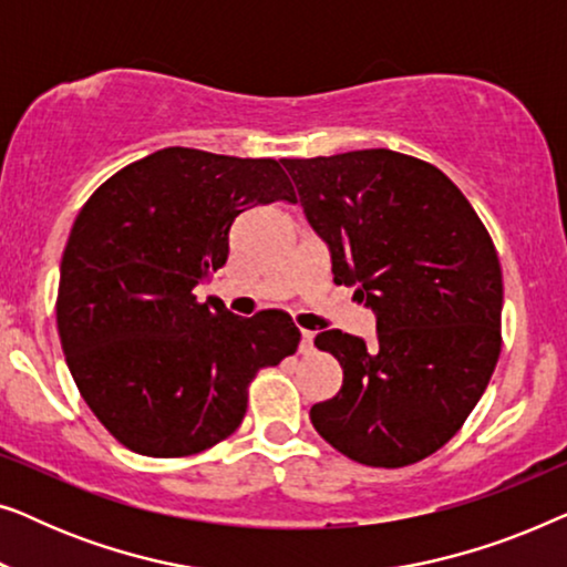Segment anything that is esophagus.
I'll return each instance as SVG.
<instances>
[{
  "mask_svg": "<svg viewBox=\"0 0 567 567\" xmlns=\"http://www.w3.org/2000/svg\"><path fill=\"white\" fill-rule=\"evenodd\" d=\"M315 351V332L301 330V343H299V353H312Z\"/></svg>",
  "mask_w": 567,
  "mask_h": 567,
  "instance_id": "34e87169",
  "label": "esophagus"
}]
</instances>
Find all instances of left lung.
I'll return each instance as SVG.
<instances>
[{
	"label": "left lung",
	"instance_id": "1",
	"mask_svg": "<svg viewBox=\"0 0 567 567\" xmlns=\"http://www.w3.org/2000/svg\"><path fill=\"white\" fill-rule=\"evenodd\" d=\"M332 281L377 315V343L315 338L343 386L309 410L317 433L369 467L436 452L483 398L501 355L503 276L493 239L462 190L429 162L392 150L281 159Z\"/></svg>",
	"mask_w": 567,
	"mask_h": 567
}]
</instances>
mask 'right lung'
<instances>
[{
	"mask_svg": "<svg viewBox=\"0 0 567 567\" xmlns=\"http://www.w3.org/2000/svg\"><path fill=\"white\" fill-rule=\"evenodd\" d=\"M297 204L276 159L167 146L92 193L61 258L56 324L97 421L131 452L188 456L231 436L247 386L299 346L289 315L198 301L247 208Z\"/></svg>",
	"mask_w": 567,
	"mask_h": 567,
	"instance_id": "right-lung-1",
	"label": "right lung"
}]
</instances>
